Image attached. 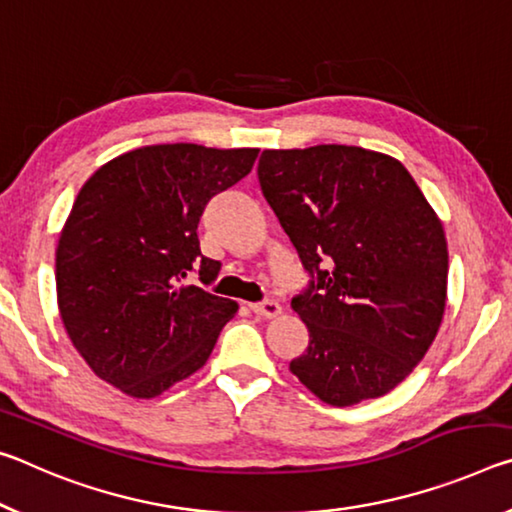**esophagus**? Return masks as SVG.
I'll use <instances>...</instances> for the list:
<instances>
[{
  "label": "esophagus",
  "instance_id": "34e87169",
  "mask_svg": "<svg viewBox=\"0 0 512 512\" xmlns=\"http://www.w3.org/2000/svg\"><path fill=\"white\" fill-rule=\"evenodd\" d=\"M249 308H251V313H256L261 317H276L281 313L279 301H274V299H265V301H261V304H251Z\"/></svg>",
  "mask_w": 512,
  "mask_h": 512
}]
</instances>
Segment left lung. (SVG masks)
<instances>
[{"label":"left lung","mask_w":512,"mask_h":512,"mask_svg":"<svg viewBox=\"0 0 512 512\" xmlns=\"http://www.w3.org/2000/svg\"><path fill=\"white\" fill-rule=\"evenodd\" d=\"M261 190L311 276L292 297L308 347L290 372L329 406L381 397L420 363L447 301L445 231L392 156L265 149Z\"/></svg>","instance_id":"8db88e82"}]
</instances>
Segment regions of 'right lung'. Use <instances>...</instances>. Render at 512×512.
I'll return each instance as SVG.
<instances>
[{
  "mask_svg": "<svg viewBox=\"0 0 512 512\" xmlns=\"http://www.w3.org/2000/svg\"><path fill=\"white\" fill-rule=\"evenodd\" d=\"M256 156L152 145L83 183L58 238L56 292L65 331L99 379L152 399L204 367L238 304L208 292L220 263L201 254L199 217Z\"/></svg>",
  "mask_w": 512,
  "mask_h": 512,
  "instance_id": "right-lung-1",
  "label": "right lung"
}]
</instances>
